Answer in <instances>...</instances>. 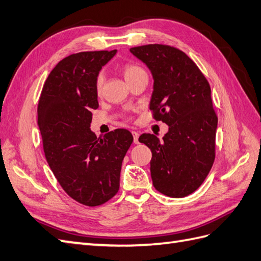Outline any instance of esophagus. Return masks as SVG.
I'll return each mask as SVG.
<instances>
[{
	"mask_svg": "<svg viewBox=\"0 0 261 261\" xmlns=\"http://www.w3.org/2000/svg\"><path fill=\"white\" fill-rule=\"evenodd\" d=\"M132 134H133V136H134V143H135V144H138V143H139V142H138V137H139L138 132H132Z\"/></svg>",
	"mask_w": 261,
	"mask_h": 261,
	"instance_id": "34e87169",
	"label": "esophagus"
}]
</instances>
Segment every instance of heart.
Wrapping results in <instances>:
<instances>
[{"label":"heart","instance_id":"b5f03b06","mask_svg":"<svg viewBox=\"0 0 261 261\" xmlns=\"http://www.w3.org/2000/svg\"><path fill=\"white\" fill-rule=\"evenodd\" d=\"M145 73L144 69L142 67H139L138 65L135 64H126L123 67V74L125 80L128 82L129 80L136 77L137 75ZM103 84H104V75L103 74H98L97 79H96V90L98 93L101 92V88H103Z\"/></svg>","mask_w":261,"mask_h":261}]
</instances>
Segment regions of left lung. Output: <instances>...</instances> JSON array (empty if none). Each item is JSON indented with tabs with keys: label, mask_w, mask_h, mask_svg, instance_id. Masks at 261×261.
<instances>
[{
	"label": "left lung",
	"mask_w": 261,
	"mask_h": 261,
	"mask_svg": "<svg viewBox=\"0 0 261 261\" xmlns=\"http://www.w3.org/2000/svg\"><path fill=\"white\" fill-rule=\"evenodd\" d=\"M154 79L149 109L169 127L163 141L143 134L151 150L150 175L158 192L173 198L188 196L204 182L215 161L218 118L209 83L182 50L163 44L132 47Z\"/></svg>",
	"instance_id": "1"
}]
</instances>
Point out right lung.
<instances>
[{"label": "right lung", "mask_w": 261, "mask_h": 261, "mask_svg": "<svg viewBox=\"0 0 261 261\" xmlns=\"http://www.w3.org/2000/svg\"><path fill=\"white\" fill-rule=\"evenodd\" d=\"M117 50L72 54L49 73L37 106L46 161L65 193L80 204L99 206L119 189L122 163L133 143L129 130L103 137L91 130L98 107L96 79Z\"/></svg>", "instance_id": "1"}]
</instances>
